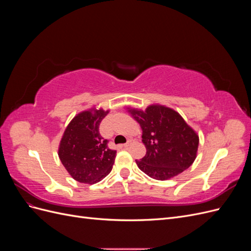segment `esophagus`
<instances>
[{
  "instance_id": "esophagus-1",
  "label": "esophagus",
  "mask_w": 251,
  "mask_h": 251,
  "mask_svg": "<svg viewBox=\"0 0 251 251\" xmlns=\"http://www.w3.org/2000/svg\"><path fill=\"white\" fill-rule=\"evenodd\" d=\"M131 143H132V140H131V139H128V140L126 141V143H125V144H124V147H126H126H128V146H131Z\"/></svg>"
}]
</instances>
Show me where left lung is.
Returning a JSON list of instances; mask_svg holds the SVG:
<instances>
[{"instance_id": "1", "label": "left lung", "mask_w": 251, "mask_h": 251, "mask_svg": "<svg viewBox=\"0 0 251 251\" xmlns=\"http://www.w3.org/2000/svg\"><path fill=\"white\" fill-rule=\"evenodd\" d=\"M142 128L147 154L136 160L148 176L166 180L187 170L196 159L199 137L179 113L162 105H150L146 111L130 110Z\"/></svg>"}]
</instances>
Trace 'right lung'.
Wrapping results in <instances>:
<instances>
[{"instance_id":"obj_1","label":"right lung","mask_w":251,"mask_h":251,"mask_svg":"<svg viewBox=\"0 0 251 251\" xmlns=\"http://www.w3.org/2000/svg\"><path fill=\"white\" fill-rule=\"evenodd\" d=\"M109 111H85L75 116L60 140L58 156L73 179L94 184L110 174L116 151L100 133V125Z\"/></svg>"}]
</instances>
